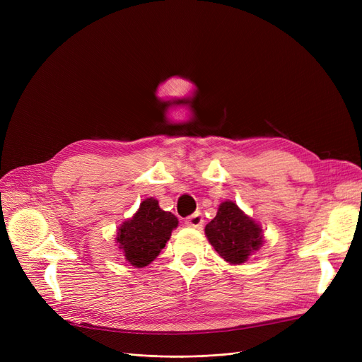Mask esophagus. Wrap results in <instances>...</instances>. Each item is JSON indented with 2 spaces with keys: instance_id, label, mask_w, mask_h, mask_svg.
<instances>
[{
  "instance_id": "esophagus-1",
  "label": "esophagus",
  "mask_w": 362,
  "mask_h": 362,
  "mask_svg": "<svg viewBox=\"0 0 362 362\" xmlns=\"http://www.w3.org/2000/svg\"><path fill=\"white\" fill-rule=\"evenodd\" d=\"M185 225L187 226H190V228H202V225H204V217H202V214L198 211V213H194V214H192L190 217H187V221H185Z\"/></svg>"
}]
</instances>
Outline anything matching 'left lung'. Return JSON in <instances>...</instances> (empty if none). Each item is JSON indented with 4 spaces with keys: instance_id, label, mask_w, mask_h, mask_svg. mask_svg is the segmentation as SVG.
<instances>
[{
    "instance_id": "obj_1",
    "label": "left lung",
    "mask_w": 362,
    "mask_h": 362,
    "mask_svg": "<svg viewBox=\"0 0 362 362\" xmlns=\"http://www.w3.org/2000/svg\"><path fill=\"white\" fill-rule=\"evenodd\" d=\"M208 242L229 264H242L262 245V229L233 201L218 205L213 221L205 226Z\"/></svg>"
}]
</instances>
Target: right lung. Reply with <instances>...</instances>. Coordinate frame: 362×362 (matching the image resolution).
I'll return each instance as SVG.
<instances>
[{
	"mask_svg": "<svg viewBox=\"0 0 362 362\" xmlns=\"http://www.w3.org/2000/svg\"><path fill=\"white\" fill-rule=\"evenodd\" d=\"M177 226V217L161 210L157 199L148 198L119 226L116 243L131 266L145 267L158 257Z\"/></svg>",
	"mask_w": 362,
	"mask_h": 362,
	"instance_id": "obj_1",
	"label": "right lung"
}]
</instances>
